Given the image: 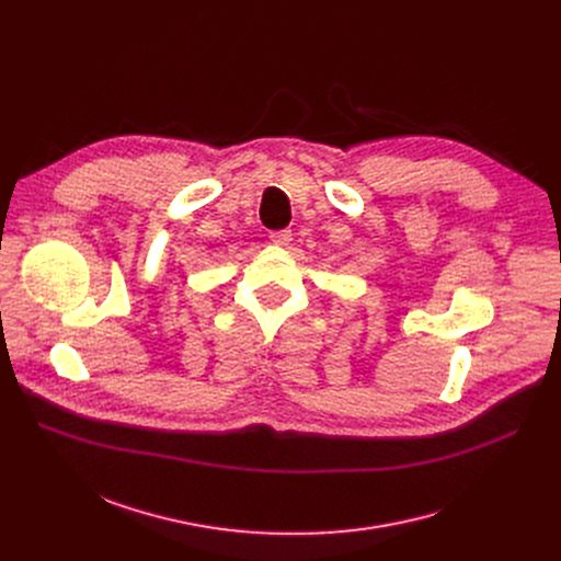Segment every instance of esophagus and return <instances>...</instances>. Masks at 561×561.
Wrapping results in <instances>:
<instances>
[{"mask_svg": "<svg viewBox=\"0 0 561 561\" xmlns=\"http://www.w3.org/2000/svg\"><path fill=\"white\" fill-rule=\"evenodd\" d=\"M271 242H273L275 247H288V244L293 242V232H290L288 228L275 230V232H271Z\"/></svg>", "mask_w": 561, "mask_h": 561, "instance_id": "obj_1", "label": "esophagus"}]
</instances>
